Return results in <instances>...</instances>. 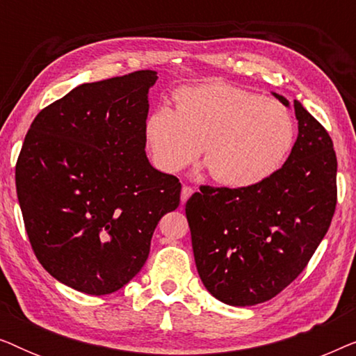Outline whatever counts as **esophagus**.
I'll list each match as a JSON object with an SVG mask.
<instances>
[{
  "label": "esophagus",
  "instance_id": "1",
  "mask_svg": "<svg viewBox=\"0 0 356 356\" xmlns=\"http://www.w3.org/2000/svg\"><path fill=\"white\" fill-rule=\"evenodd\" d=\"M194 193V189L191 186H183L181 189V202H186L189 197H191V194Z\"/></svg>",
  "mask_w": 356,
  "mask_h": 356
}]
</instances>
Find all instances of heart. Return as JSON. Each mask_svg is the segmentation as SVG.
<instances>
[{"label": "heart", "mask_w": 356, "mask_h": 356, "mask_svg": "<svg viewBox=\"0 0 356 356\" xmlns=\"http://www.w3.org/2000/svg\"><path fill=\"white\" fill-rule=\"evenodd\" d=\"M177 110L159 105L145 121V143L155 167L177 173L204 149L217 183L251 188L270 178L295 143L293 116L280 102L225 84L181 87Z\"/></svg>", "instance_id": "1"}]
</instances>
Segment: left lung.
I'll return each instance as SVG.
<instances>
[{"instance_id":"8db88e82","label":"left lung","mask_w":356,"mask_h":356,"mask_svg":"<svg viewBox=\"0 0 356 356\" xmlns=\"http://www.w3.org/2000/svg\"><path fill=\"white\" fill-rule=\"evenodd\" d=\"M293 106L298 138L284 167L251 188L202 186L186 202L199 277L227 305L252 306L279 295L305 270L332 222V139L300 102Z\"/></svg>"}]
</instances>
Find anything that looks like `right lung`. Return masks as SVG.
<instances>
[{
    "instance_id": "right-lung-1",
    "label": "right lung",
    "mask_w": 356,
    "mask_h": 356,
    "mask_svg": "<svg viewBox=\"0 0 356 356\" xmlns=\"http://www.w3.org/2000/svg\"><path fill=\"white\" fill-rule=\"evenodd\" d=\"M134 71L82 84L32 121L16 163V191L33 254L48 274L108 295L143 269L160 218L181 183L145 155L149 87Z\"/></svg>"
}]
</instances>
